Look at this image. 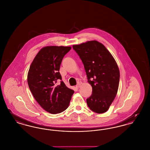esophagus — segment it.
<instances>
[{
  "mask_svg": "<svg viewBox=\"0 0 150 150\" xmlns=\"http://www.w3.org/2000/svg\"><path fill=\"white\" fill-rule=\"evenodd\" d=\"M80 86H81V84H80V83H78V84L76 85V88H79L80 87Z\"/></svg>",
  "mask_w": 150,
  "mask_h": 150,
  "instance_id": "esophagus-1",
  "label": "esophagus"
}]
</instances>
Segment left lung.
Wrapping results in <instances>:
<instances>
[{
    "instance_id": "1",
    "label": "left lung",
    "mask_w": 150,
    "mask_h": 150,
    "mask_svg": "<svg viewBox=\"0 0 150 150\" xmlns=\"http://www.w3.org/2000/svg\"><path fill=\"white\" fill-rule=\"evenodd\" d=\"M84 64L91 96L86 99L90 109L106 112L113 102L119 86L120 72L115 60L107 48L97 41L73 45Z\"/></svg>"
}]
</instances>
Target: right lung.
<instances>
[{"mask_svg": "<svg viewBox=\"0 0 150 150\" xmlns=\"http://www.w3.org/2000/svg\"><path fill=\"white\" fill-rule=\"evenodd\" d=\"M70 46H49L41 48L30 67L27 82L36 101L51 114L60 113L68 108L74 91L67 88L59 72L63 57Z\"/></svg>", "mask_w": 150, "mask_h": 150, "instance_id": "1", "label": "right lung"}]
</instances>
